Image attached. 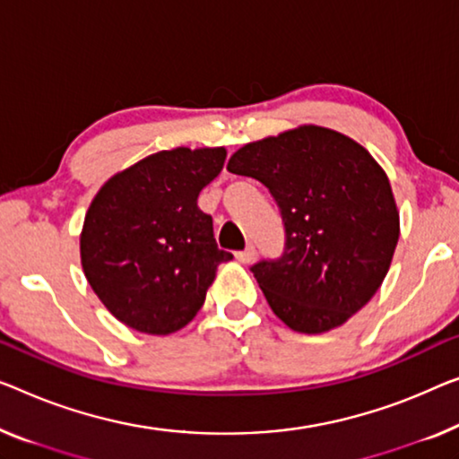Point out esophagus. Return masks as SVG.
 Returning a JSON list of instances; mask_svg holds the SVG:
<instances>
[{"mask_svg":"<svg viewBox=\"0 0 459 459\" xmlns=\"http://www.w3.org/2000/svg\"><path fill=\"white\" fill-rule=\"evenodd\" d=\"M235 257H237L238 262H241V264H251L253 259H255V247H251V245H249L247 249L237 251V253H235Z\"/></svg>","mask_w":459,"mask_h":459,"instance_id":"1","label":"esophagus"}]
</instances>
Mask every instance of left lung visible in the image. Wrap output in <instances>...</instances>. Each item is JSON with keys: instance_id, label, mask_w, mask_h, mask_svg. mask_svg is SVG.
<instances>
[{"instance_id": "8db88e82", "label": "left lung", "mask_w": 459, "mask_h": 459, "mask_svg": "<svg viewBox=\"0 0 459 459\" xmlns=\"http://www.w3.org/2000/svg\"><path fill=\"white\" fill-rule=\"evenodd\" d=\"M227 169L262 181L282 212L284 255L251 268L276 317L299 333L346 324L379 290L400 238L381 164L336 129L299 126L245 143Z\"/></svg>"}]
</instances>
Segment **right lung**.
Here are the masks:
<instances>
[{
    "label": "right lung",
    "instance_id": "1",
    "mask_svg": "<svg viewBox=\"0 0 459 459\" xmlns=\"http://www.w3.org/2000/svg\"><path fill=\"white\" fill-rule=\"evenodd\" d=\"M227 148H173L119 170L94 195L80 232L88 284L121 324L167 336L202 309L216 270L212 216L197 195L218 177Z\"/></svg>",
    "mask_w": 459,
    "mask_h": 459
}]
</instances>
